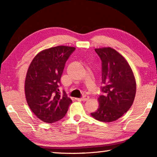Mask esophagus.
Segmentation results:
<instances>
[{
    "mask_svg": "<svg viewBox=\"0 0 157 157\" xmlns=\"http://www.w3.org/2000/svg\"><path fill=\"white\" fill-rule=\"evenodd\" d=\"M89 99V97L88 96V95H83V96L81 98V100L82 101H86V100H88Z\"/></svg>",
    "mask_w": 157,
    "mask_h": 157,
    "instance_id": "obj_1",
    "label": "esophagus"
}]
</instances>
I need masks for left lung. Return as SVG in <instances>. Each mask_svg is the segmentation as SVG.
Segmentation results:
<instances>
[{"label":"left lung","mask_w":157,"mask_h":157,"mask_svg":"<svg viewBox=\"0 0 157 157\" xmlns=\"http://www.w3.org/2000/svg\"><path fill=\"white\" fill-rule=\"evenodd\" d=\"M102 62V94L99 107L91 116L101 122L121 118L133 104L136 85L134 73L125 59L111 48L95 49Z\"/></svg>","instance_id":"8db88e82"}]
</instances>
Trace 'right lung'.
<instances>
[{"mask_svg":"<svg viewBox=\"0 0 157 157\" xmlns=\"http://www.w3.org/2000/svg\"><path fill=\"white\" fill-rule=\"evenodd\" d=\"M75 48L59 46L44 50L32 61L26 75L25 93L31 111L45 123L61 120L72 100L61 94V77Z\"/></svg>","mask_w":157,"mask_h":157,"instance_id":"obj_1","label":"right lung"}]
</instances>
